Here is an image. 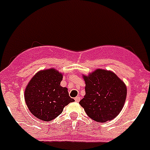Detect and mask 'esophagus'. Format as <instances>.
I'll return each instance as SVG.
<instances>
[{"label": "esophagus", "mask_w": 150, "mask_h": 150, "mask_svg": "<svg viewBox=\"0 0 150 150\" xmlns=\"http://www.w3.org/2000/svg\"><path fill=\"white\" fill-rule=\"evenodd\" d=\"M75 101L76 102H79V100H80V97L79 96H77V97H76V98H75Z\"/></svg>", "instance_id": "obj_1"}]
</instances>
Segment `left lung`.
I'll return each mask as SVG.
<instances>
[{"label":"left lung","instance_id":"left-lung-1","mask_svg":"<svg viewBox=\"0 0 150 150\" xmlns=\"http://www.w3.org/2000/svg\"><path fill=\"white\" fill-rule=\"evenodd\" d=\"M83 78L86 95L79 104L86 114L98 122L113 120L124 107L126 85L112 71L104 69H97Z\"/></svg>","mask_w":150,"mask_h":150}]
</instances>
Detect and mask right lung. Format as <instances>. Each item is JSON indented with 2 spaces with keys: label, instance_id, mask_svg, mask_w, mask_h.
Instances as JSON below:
<instances>
[{
  "label": "right lung",
  "instance_id": "obj_1",
  "mask_svg": "<svg viewBox=\"0 0 150 150\" xmlns=\"http://www.w3.org/2000/svg\"><path fill=\"white\" fill-rule=\"evenodd\" d=\"M63 74L55 68L38 71L25 90L26 105L35 117L48 122L59 116L64 107L74 102L67 88L61 86Z\"/></svg>",
  "mask_w": 150,
  "mask_h": 150
}]
</instances>
